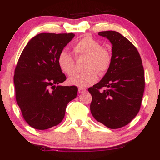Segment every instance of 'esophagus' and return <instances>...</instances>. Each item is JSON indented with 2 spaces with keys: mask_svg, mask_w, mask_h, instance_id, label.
Listing matches in <instances>:
<instances>
[{
  "mask_svg": "<svg viewBox=\"0 0 160 160\" xmlns=\"http://www.w3.org/2000/svg\"><path fill=\"white\" fill-rule=\"evenodd\" d=\"M86 91V89H85V88H79L78 89V92L79 93H82Z\"/></svg>",
  "mask_w": 160,
  "mask_h": 160,
  "instance_id": "34e87169",
  "label": "esophagus"
}]
</instances>
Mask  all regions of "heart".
<instances>
[{"mask_svg":"<svg viewBox=\"0 0 160 160\" xmlns=\"http://www.w3.org/2000/svg\"><path fill=\"white\" fill-rule=\"evenodd\" d=\"M76 57H87L86 69L87 71L75 74L68 78L69 84L78 87H86L94 84L101 76L107 73L112 63V55L108 49L102 47L99 42L90 37H84L73 46ZM59 68L66 75L74 72L75 61L66 51L60 52L57 58Z\"/></svg>","mask_w":160,"mask_h":160,"instance_id":"obj_1","label":"heart"}]
</instances>
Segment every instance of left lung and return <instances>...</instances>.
<instances>
[{
  "label": "left lung",
  "mask_w": 160,
  "mask_h": 160,
  "mask_svg": "<svg viewBox=\"0 0 160 160\" xmlns=\"http://www.w3.org/2000/svg\"><path fill=\"white\" fill-rule=\"evenodd\" d=\"M112 44V63L104 78L89 88L93 117L110 128L129 123L140 110L144 91V71L137 50L128 39L114 31L98 33ZM104 88V91L102 89Z\"/></svg>",
  "instance_id": "left-lung-1"
}]
</instances>
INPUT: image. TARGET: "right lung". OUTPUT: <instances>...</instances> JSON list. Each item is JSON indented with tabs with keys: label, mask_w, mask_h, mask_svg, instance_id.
Returning a JSON list of instances; mask_svg holds the SVG:
<instances>
[{
	"label": "right lung",
	"mask_w": 160,
	"mask_h": 160,
	"mask_svg": "<svg viewBox=\"0 0 160 160\" xmlns=\"http://www.w3.org/2000/svg\"><path fill=\"white\" fill-rule=\"evenodd\" d=\"M74 34L41 33L32 38L21 53L15 68L16 100L24 120L44 130L63 120L69 102L76 98L77 86H59L66 80L57 58Z\"/></svg>",
	"instance_id": "1"
}]
</instances>
